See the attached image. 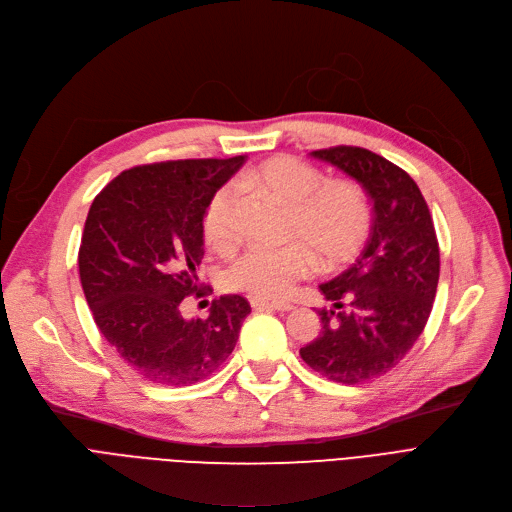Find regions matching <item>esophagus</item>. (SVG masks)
<instances>
[{
  "label": "esophagus",
  "mask_w": 512,
  "mask_h": 512,
  "mask_svg": "<svg viewBox=\"0 0 512 512\" xmlns=\"http://www.w3.org/2000/svg\"><path fill=\"white\" fill-rule=\"evenodd\" d=\"M254 310H277V312H291L295 306L291 302H266V299H252Z\"/></svg>",
  "instance_id": "34e87169"
}]
</instances>
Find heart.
I'll return each instance as SVG.
<instances>
[{
	"label": "heart",
	"mask_w": 512,
	"mask_h": 512,
	"mask_svg": "<svg viewBox=\"0 0 512 512\" xmlns=\"http://www.w3.org/2000/svg\"><path fill=\"white\" fill-rule=\"evenodd\" d=\"M242 182L285 206L283 239L291 242L244 252L227 270L225 281L231 289L266 302L281 299L310 275L314 258L322 266H337L366 244L372 208L366 190L353 179H326L318 167L281 155L244 173ZM233 206L231 184L210 196L202 215V233L210 246L225 248L231 242Z\"/></svg>",
	"instance_id": "heart-1"
}]
</instances>
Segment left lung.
<instances>
[{
    "label": "left lung",
    "instance_id": "8db88e82",
    "mask_svg": "<svg viewBox=\"0 0 512 512\" xmlns=\"http://www.w3.org/2000/svg\"><path fill=\"white\" fill-rule=\"evenodd\" d=\"M372 200V227L355 264L320 293L322 333L299 349L318 374L341 384L374 380L393 370L422 335L440 275V250L430 208L407 171L359 146L314 150Z\"/></svg>",
    "mask_w": 512,
    "mask_h": 512
}]
</instances>
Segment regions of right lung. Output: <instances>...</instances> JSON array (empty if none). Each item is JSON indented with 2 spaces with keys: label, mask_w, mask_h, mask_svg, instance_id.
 Returning a JSON list of instances; mask_svg holds the SVG:
<instances>
[{
  "label": "right lung",
  "mask_w": 512,
  "mask_h": 512,
  "mask_svg": "<svg viewBox=\"0 0 512 512\" xmlns=\"http://www.w3.org/2000/svg\"><path fill=\"white\" fill-rule=\"evenodd\" d=\"M244 163L246 155L138 165L90 204L78 252L86 302L107 343L150 382L190 386L213 374L252 312L246 297L223 295L208 318L182 316L188 295H204V208Z\"/></svg>",
  "instance_id": "1"
}]
</instances>
